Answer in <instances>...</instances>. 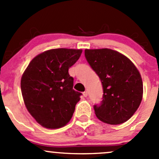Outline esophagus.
<instances>
[{"mask_svg":"<svg viewBox=\"0 0 159 159\" xmlns=\"http://www.w3.org/2000/svg\"><path fill=\"white\" fill-rule=\"evenodd\" d=\"M88 91H84V92H83V95L84 96V97H88Z\"/></svg>","mask_w":159,"mask_h":159,"instance_id":"1","label":"esophagus"}]
</instances>
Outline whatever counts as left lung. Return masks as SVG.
<instances>
[{"mask_svg":"<svg viewBox=\"0 0 159 159\" xmlns=\"http://www.w3.org/2000/svg\"><path fill=\"white\" fill-rule=\"evenodd\" d=\"M84 55L103 86V101L94 105L100 121L109 125L125 122L135 113L143 96L139 69L118 51L109 48L85 49Z\"/></svg>","mask_w":159,"mask_h":159,"instance_id":"obj_1","label":"left lung"}]
</instances>
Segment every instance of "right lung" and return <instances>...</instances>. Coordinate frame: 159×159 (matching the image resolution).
<instances>
[{"mask_svg":"<svg viewBox=\"0 0 159 159\" xmlns=\"http://www.w3.org/2000/svg\"><path fill=\"white\" fill-rule=\"evenodd\" d=\"M81 53V49L48 50L34 57L24 71L20 89L25 107L42 127L57 129L71 119L81 94L73 89L68 69Z\"/></svg>","mask_w":159,"mask_h":159,"instance_id":"1","label":"right lung"}]
</instances>
